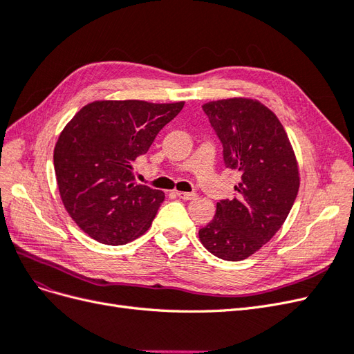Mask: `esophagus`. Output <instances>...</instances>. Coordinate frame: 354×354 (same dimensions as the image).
Returning a JSON list of instances; mask_svg holds the SVG:
<instances>
[{
	"mask_svg": "<svg viewBox=\"0 0 354 354\" xmlns=\"http://www.w3.org/2000/svg\"><path fill=\"white\" fill-rule=\"evenodd\" d=\"M176 195L183 201H192V199L196 198L195 194H187V192H180V190H176Z\"/></svg>",
	"mask_w": 354,
	"mask_h": 354,
	"instance_id": "34e87169",
	"label": "esophagus"
}]
</instances>
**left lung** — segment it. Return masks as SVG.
I'll use <instances>...</instances> for the list:
<instances>
[{"mask_svg": "<svg viewBox=\"0 0 354 354\" xmlns=\"http://www.w3.org/2000/svg\"><path fill=\"white\" fill-rule=\"evenodd\" d=\"M223 146L226 168L238 169L233 199H220L214 218L199 230L205 248L221 260L241 261L282 227L299 186L298 167L276 115L248 99L202 106Z\"/></svg>", "mask_w": 354, "mask_h": 354, "instance_id": "1", "label": "left lung"}]
</instances>
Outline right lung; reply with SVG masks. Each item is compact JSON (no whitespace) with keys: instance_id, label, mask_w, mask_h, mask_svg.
Listing matches in <instances>:
<instances>
[{"instance_id":"add662e5","label":"right lung","mask_w":354,"mask_h":354,"mask_svg":"<svg viewBox=\"0 0 354 354\" xmlns=\"http://www.w3.org/2000/svg\"><path fill=\"white\" fill-rule=\"evenodd\" d=\"M183 106V102H94L62 131L53 156L60 198L90 238L124 245L151 227L165 195L137 185L133 165Z\"/></svg>"}]
</instances>
